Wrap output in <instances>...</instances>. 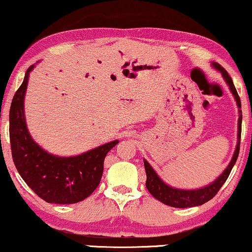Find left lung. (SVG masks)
Masks as SVG:
<instances>
[{
    "instance_id": "left-lung-1",
    "label": "left lung",
    "mask_w": 252,
    "mask_h": 252,
    "mask_svg": "<svg viewBox=\"0 0 252 252\" xmlns=\"http://www.w3.org/2000/svg\"><path fill=\"white\" fill-rule=\"evenodd\" d=\"M213 66L215 67L217 71L222 73V77L224 78L225 83L228 84L229 89L232 93V95L235 97V100L237 102V106L240 110H238V114H240V118H238V132H237V145H236L235 153L232 155V159L230 163L228 164V167L224 169L221 175L217 178L215 181L209 183V185L206 186V187L200 188V189H191V190H187V189H178L170 187V186L164 183L162 180L159 178L155 170L152 168V166L147 161L144 160L145 164V170L146 175H147V180H146V187H147L148 191L151 192L153 196L162 202L163 204H167L169 207L174 208H190V207H196L201 206V204L206 203L209 200L215 196V195L219 192L220 189L224 182L228 179L229 174H230L232 167L236 163V160L238 158V153H240V144H241V132H242V111H241V99L238 97V93L236 91V88L232 83L231 77L229 76V73L223 69L220 64L213 63Z\"/></svg>"
}]
</instances>
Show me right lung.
Returning <instances> with one entry per match:
<instances>
[{"mask_svg":"<svg viewBox=\"0 0 252 252\" xmlns=\"http://www.w3.org/2000/svg\"><path fill=\"white\" fill-rule=\"evenodd\" d=\"M27 70L23 83L12 98L9 113V134L15 167L29 187L48 203L71 204L89 197L99 186L104 172L106 154L118 140L76 155L57 157L37 145L27 128L24 117L29 73Z\"/></svg>","mask_w":252,"mask_h":252,"instance_id":"add662e5","label":"right lung"}]
</instances>
